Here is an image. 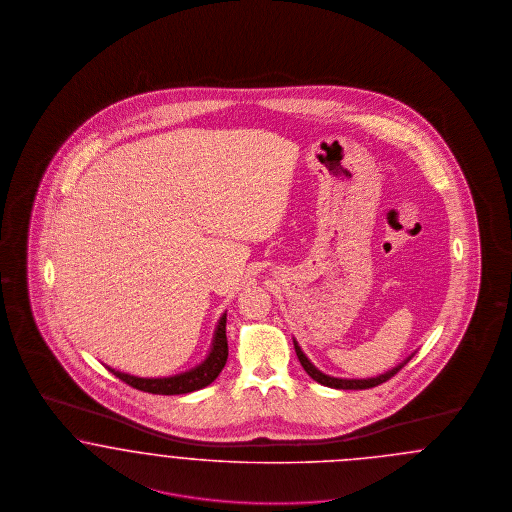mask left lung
Returning <instances> with one entry per match:
<instances>
[{"label": "left lung", "instance_id": "1", "mask_svg": "<svg viewBox=\"0 0 512 512\" xmlns=\"http://www.w3.org/2000/svg\"><path fill=\"white\" fill-rule=\"evenodd\" d=\"M292 342H294V350H296V356L300 359V363H302V367H304V371L313 378V380H317L319 384H323V386H329V388H336V390H367V388H373V386H378V384H382V382H386V380H390V378L394 377L398 371H401V367L413 357H407V359H403L400 365H396L394 369H390V371H386L384 375H378V377L371 378H336L331 377V375H325L323 371H319L315 365H313L312 361L308 359V356L302 352V348L298 346V342L292 338Z\"/></svg>", "mask_w": 512, "mask_h": 512}]
</instances>
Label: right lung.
Here are the masks:
<instances>
[{
    "instance_id": "obj_1",
    "label": "right lung",
    "mask_w": 512,
    "mask_h": 512,
    "mask_svg": "<svg viewBox=\"0 0 512 512\" xmlns=\"http://www.w3.org/2000/svg\"><path fill=\"white\" fill-rule=\"evenodd\" d=\"M225 321H227V313H223L216 325V331H214V338H212V346H210V352L206 359L199 363L197 367L185 371V373H179V375H172V377H158V378H145V377H134V375H128V373H122V371H116L109 365H105L109 371H111L114 377L124 380L126 384L134 386L141 392H149V394H162V396H178V394H189V392H195L200 390L208 384H212L218 375L222 373L223 367H225V361H227V336H225Z\"/></svg>"
}]
</instances>
